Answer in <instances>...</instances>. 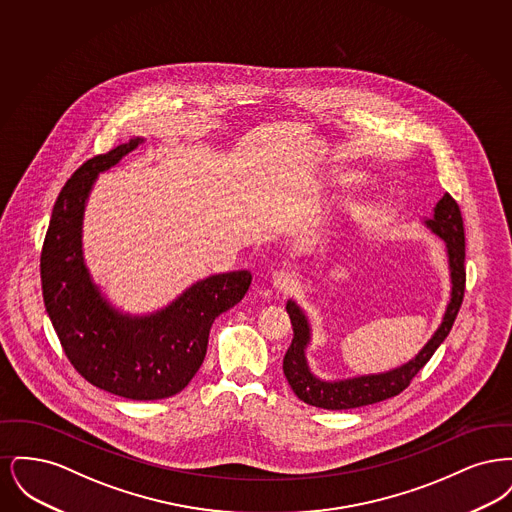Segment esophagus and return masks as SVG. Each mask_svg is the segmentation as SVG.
Listing matches in <instances>:
<instances>
[{
  "label": "esophagus",
  "mask_w": 512,
  "mask_h": 512,
  "mask_svg": "<svg viewBox=\"0 0 512 512\" xmlns=\"http://www.w3.org/2000/svg\"><path fill=\"white\" fill-rule=\"evenodd\" d=\"M272 286L282 293H290L297 286V276L290 270L272 272Z\"/></svg>",
  "instance_id": "esophagus-1"
}]
</instances>
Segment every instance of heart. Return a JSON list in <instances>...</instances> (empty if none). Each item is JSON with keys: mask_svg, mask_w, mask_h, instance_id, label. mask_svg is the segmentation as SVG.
<instances>
[{"mask_svg": "<svg viewBox=\"0 0 512 512\" xmlns=\"http://www.w3.org/2000/svg\"><path fill=\"white\" fill-rule=\"evenodd\" d=\"M347 180H349V178H341V182H347Z\"/></svg>", "mask_w": 512, "mask_h": 512, "instance_id": "obj_1", "label": "heart"}]
</instances>
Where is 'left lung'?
<instances>
[{
    "mask_svg": "<svg viewBox=\"0 0 512 512\" xmlns=\"http://www.w3.org/2000/svg\"><path fill=\"white\" fill-rule=\"evenodd\" d=\"M424 224L445 242L449 276H451V299L447 303L445 315L434 336L418 351V355L405 365L391 368L388 372H380V374H365V376H355L347 380L326 382L317 378L309 368L305 349L311 341V324L305 317L303 309L290 299L286 303V311L292 320L293 340L284 357V374L288 384L292 386L293 393L301 401L313 407L328 409V411H343V409H357V407H365V405L395 397L411 384L418 370L430 361V357L436 353L439 345L449 336L463 303L464 282H466L464 226L457 201L449 194L443 195L434 207V215L430 219H424Z\"/></svg>",
    "mask_w": 512,
    "mask_h": 512,
    "instance_id": "8db88e82",
    "label": "left lung"
}]
</instances>
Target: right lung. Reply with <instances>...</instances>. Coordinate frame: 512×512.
Returning <instances> with one entry per match:
<instances>
[{
    "label": "right lung",
    "mask_w": 512,
    "mask_h": 512,
    "mask_svg": "<svg viewBox=\"0 0 512 512\" xmlns=\"http://www.w3.org/2000/svg\"><path fill=\"white\" fill-rule=\"evenodd\" d=\"M144 140L88 159L53 205L40 257L44 305L71 365L99 390L155 401L184 390L205 359L220 313L244 299L249 270L213 274L151 315H124L94 284L82 255V220L99 172L109 171Z\"/></svg>",
    "instance_id": "1"
}]
</instances>
